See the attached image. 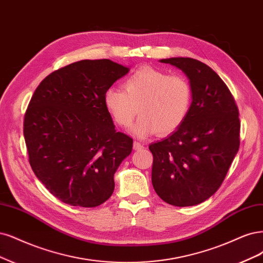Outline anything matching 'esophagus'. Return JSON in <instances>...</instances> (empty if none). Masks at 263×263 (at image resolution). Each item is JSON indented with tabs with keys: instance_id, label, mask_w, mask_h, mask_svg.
Wrapping results in <instances>:
<instances>
[{
	"instance_id": "obj_1",
	"label": "esophagus",
	"mask_w": 263,
	"mask_h": 263,
	"mask_svg": "<svg viewBox=\"0 0 263 263\" xmlns=\"http://www.w3.org/2000/svg\"><path fill=\"white\" fill-rule=\"evenodd\" d=\"M134 149L135 150H141V149H143V144L138 142V141H134Z\"/></svg>"
}]
</instances>
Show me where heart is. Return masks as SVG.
Here are the masks:
<instances>
[{
  "mask_svg": "<svg viewBox=\"0 0 263 263\" xmlns=\"http://www.w3.org/2000/svg\"><path fill=\"white\" fill-rule=\"evenodd\" d=\"M123 88L124 91L107 89L104 104L113 121L123 128L130 127L139 112L141 116L134 127L139 138L176 130L192 106V86L179 74L144 66L126 79Z\"/></svg>",
  "mask_w": 263,
  "mask_h": 263,
  "instance_id": "1",
  "label": "heart"
}]
</instances>
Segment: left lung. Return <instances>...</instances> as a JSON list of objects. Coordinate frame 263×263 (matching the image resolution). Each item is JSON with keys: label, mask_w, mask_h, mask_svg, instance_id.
Returning <instances> with one entry per match:
<instances>
[{"label": "left lung", "mask_w": 263, "mask_h": 263, "mask_svg": "<svg viewBox=\"0 0 263 263\" xmlns=\"http://www.w3.org/2000/svg\"><path fill=\"white\" fill-rule=\"evenodd\" d=\"M189 79L193 101L185 122L149 146L152 185L172 205L189 206L220 188L239 148L238 108L228 86L204 63L190 58L160 60Z\"/></svg>", "instance_id": "8db88e82"}]
</instances>
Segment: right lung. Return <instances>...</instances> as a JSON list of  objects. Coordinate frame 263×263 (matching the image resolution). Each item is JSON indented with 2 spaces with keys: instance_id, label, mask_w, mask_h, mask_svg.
Returning a JSON list of instances; mask_svg holds the SVG:
<instances>
[{
  "instance_id": "1",
  "label": "right lung",
  "mask_w": 263,
  "mask_h": 263,
  "mask_svg": "<svg viewBox=\"0 0 263 263\" xmlns=\"http://www.w3.org/2000/svg\"><path fill=\"white\" fill-rule=\"evenodd\" d=\"M128 71L111 60H83L53 71L35 89L24 120L29 163L62 202L93 208L112 196L133 139L115 130L104 95Z\"/></svg>"
}]
</instances>
